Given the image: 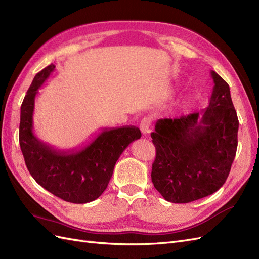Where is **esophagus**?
Returning <instances> with one entry per match:
<instances>
[{"mask_svg":"<svg viewBox=\"0 0 259 259\" xmlns=\"http://www.w3.org/2000/svg\"><path fill=\"white\" fill-rule=\"evenodd\" d=\"M151 123H152V120H151L150 116H145V117H143L142 121H140L139 128H140V131H142L144 135H147V134H149V133H150Z\"/></svg>","mask_w":259,"mask_h":259,"instance_id":"34e87169","label":"esophagus"}]
</instances>
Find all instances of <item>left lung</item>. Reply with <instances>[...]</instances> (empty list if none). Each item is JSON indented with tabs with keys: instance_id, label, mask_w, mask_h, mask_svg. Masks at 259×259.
I'll return each mask as SVG.
<instances>
[{
	"instance_id": "left-lung-1",
	"label": "left lung",
	"mask_w": 259,
	"mask_h": 259,
	"mask_svg": "<svg viewBox=\"0 0 259 259\" xmlns=\"http://www.w3.org/2000/svg\"><path fill=\"white\" fill-rule=\"evenodd\" d=\"M210 75L214 88L205 110L160 119L151 133L156 150L152 183L171 203H189L216 192L236 156L239 120L229 85L215 71Z\"/></svg>"
}]
</instances>
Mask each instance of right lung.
Wrapping results in <instances>:
<instances>
[{
  "mask_svg": "<svg viewBox=\"0 0 259 259\" xmlns=\"http://www.w3.org/2000/svg\"><path fill=\"white\" fill-rule=\"evenodd\" d=\"M55 70L50 65L38 72L20 109L19 144L31 176L44 189L75 204L99 198L110 182L113 168L127 146L142 137L136 126L101 128L91 143L59 150L43 143L33 133L34 100L38 89Z\"/></svg>",
  "mask_w": 259,
  "mask_h": 259,
  "instance_id": "add662e5",
  "label": "right lung"
}]
</instances>
